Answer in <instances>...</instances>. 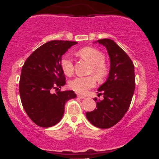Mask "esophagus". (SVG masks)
<instances>
[{"instance_id": "34e87169", "label": "esophagus", "mask_w": 159, "mask_h": 159, "mask_svg": "<svg viewBox=\"0 0 159 159\" xmlns=\"http://www.w3.org/2000/svg\"><path fill=\"white\" fill-rule=\"evenodd\" d=\"M77 96H78V98H81V99H83V98H86L85 96H83V95H81V94H78Z\"/></svg>"}]
</instances>
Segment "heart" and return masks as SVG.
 <instances>
[{
	"label": "heart",
	"instance_id": "heart-1",
	"mask_svg": "<svg viewBox=\"0 0 159 159\" xmlns=\"http://www.w3.org/2000/svg\"><path fill=\"white\" fill-rule=\"evenodd\" d=\"M77 54L92 64L90 72L93 73L98 79L102 80L106 77L108 73V67L104 62L105 56L102 52L93 47H84L79 49ZM60 64L66 75L70 76L73 74V61L69 54H66L61 57ZM96 84V79L94 75L76 77L69 81V87L80 93H85L90 89L93 88Z\"/></svg>",
	"mask_w": 159,
	"mask_h": 159
}]
</instances>
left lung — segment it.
<instances>
[{"label":"left lung","mask_w":159,"mask_h":159,"mask_svg":"<svg viewBox=\"0 0 159 159\" xmlns=\"http://www.w3.org/2000/svg\"><path fill=\"white\" fill-rule=\"evenodd\" d=\"M107 48L111 69L106 82L98 88L104 99L96 101V107L86 113L87 120L94 126L108 129L114 126L129 110L135 88L134 66L129 55L113 40H98Z\"/></svg>","instance_id":"obj_1"}]
</instances>
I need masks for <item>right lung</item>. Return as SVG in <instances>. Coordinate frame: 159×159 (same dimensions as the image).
Returning <instances> with one entry per match:
<instances>
[{
    "mask_svg": "<svg viewBox=\"0 0 159 159\" xmlns=\"http://www.w3.org/2000/svg\"><path fill=\"white\" fill-rule=\"evenodd\" d=\"M76 42L53 40L36 49L21 69L19 93L27 116L40 127L59 123L64 114L65 103L76 97L72 90L61 91L66 84L60 61L61 57ZM55 89L56 93H52ZM58 91H57V90Z\"/></svg>",
    "mask_w": 159,
    "mask_h": 159,
    "instance_id": "1",
    "label": "right lung"
}]
</instances>
